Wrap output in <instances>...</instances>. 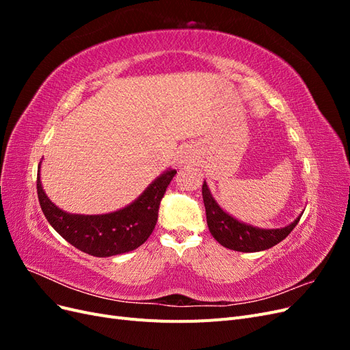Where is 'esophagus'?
<instances>
[{"label":"esophagus","mask_w":350,"mask_h":350,"mask_svg":"<svg viewBox=\"0 0 350 350\" xmlns=\"http://www.w3.org/2000/svg\"><path fill=\"white\" fill-rule=\"evenodd\" d=\"M188 156H184V159H183V161H181V163H187L188 162V159H187Z\"/></svg>","instance_id":"esophagus-1"}]
</instances>
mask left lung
I'll use <instances>...</instances> for the list:
<instances>
[{
	"label": "left lung",
	"mask_w": 350,
	"mask_h": 350,
	"mask_svg": "<svg viewBox=\"0 0 350 350\" xmlns=\"http://www.w3.org/2000/svg\"><path fill=\"white\" fill-rule=\"evenodd\" d=\"M203 200L210 234L213 235L220 245L239 252H257L278 245L298 225L302 216L299 215L291 225L284 228L261 229L242 224V221L229 216L226 211L221 210L213 196L210 194L206 181L203 184Z\"/></svg>",
	"instance_id": "left-lung-1"
}]
</instances>
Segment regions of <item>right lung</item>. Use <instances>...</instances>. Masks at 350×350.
Instances as JSON below:
<instances>
[{
	"instance_id": "right-lung-1",
	"label": "right lung",
	"mask_w": 350,
	"mask_h": 350,
	"mask_svg": "<svg viewBox=\"0 0 350 350\" xmlns=\"http://www.w3.org/2000/svg\"><path fill=\"white\" fill-rule=\"evenodd\" d=\"M175 174V169H169L131 204L108 215H70L58 208L42 188L40 171L36 179L38 198L49 225L71 245L93 257H112L139 248L152 235L161 200Z\"/></svg>"
}]
</instances>
